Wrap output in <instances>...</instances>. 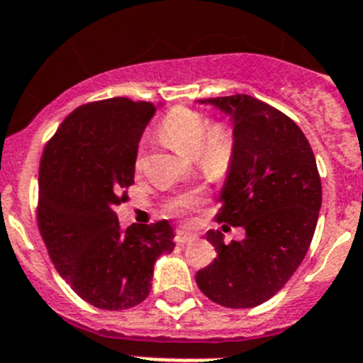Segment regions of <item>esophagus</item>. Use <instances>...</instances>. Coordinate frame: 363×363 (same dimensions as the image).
I'll use <instances>...</instances> for the list:
<instances>
[{
	"instance_id": "34e87169",
	"label": "esophagus",
	"mask_w": 363,
	"mask_h": 363,
	"mask_svg": "<svg viewBox=\"0 0 363 363\" xmlns=\"http://www.w3.org/2000/svg\"><path fill=\"white\" fill-rule=\"evenodd\" d=\"M199 236L195 235V233L188 231V229H177L175 231V243H179V245H184V243H189V242H195Z\"/></svg>"
}]
</instances>
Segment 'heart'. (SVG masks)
Listing matches in <instances>:
<instances>
[{"instance_id":"b5f03b06","label":"heart","mask_w":363,"mask_h":363,"mask_svg":"<svg viewBox=\"0 0 363 363\" xmlns=\"http://www.w3.org/2000/svg\"><path fill=\"white\" fill-rule=\"evenodd\" d=\"M159 132L166 143L186 155H193L199 170L211 181H220L231 170L236 154V135L225 121H211L204 113L175 107L161 121ZM135 170L143 166V145L135 154ZM206 201L202 189L181 191L168 201L172 213H189Z\"/></svg>"}]
</instances>
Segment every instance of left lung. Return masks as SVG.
<instances>
[{
	"label": "left lung",
	"mask_w": 363,
	"mask_h": 363,
	"mask_svg": "<svg viewBox=\"0 0 363 363\" xmlns=\"http://www.w3.org/2000/svg\"><path fill=\"white\" fill-rule=\"evenodd\" d=\"M233 113L236 154L216 220L245 229L225 245L208 231L216 258L197 272L201 292L225 308H252L283 289L310 249L323 202L313 150L299 125L250 94L206 98ZM228 228V225H223Z\"/></svg>",
	"instance_id": "1"
}]
</instances>
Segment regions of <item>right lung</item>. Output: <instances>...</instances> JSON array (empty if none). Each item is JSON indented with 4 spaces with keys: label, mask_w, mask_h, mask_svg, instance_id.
Wrapping results in <instances>:
<instances>
[{
    "label": "right lung",
    "mask_w": 363,
    "mask_h": 363,
    "mask_svg": "<svg viewBox=\"0 0 363 363\" xmlns=\"http://www.w3.org/2000/svg\"><path fill=\"white\" fill-rule=\"evenodd\" d=\"M155 111L152 101L125 96L84 104L64 118L40 155V238L74 294L100 310L143 303L155 259L175 247L166 220L123 231L116 216Z\"/></svg>",
    "instance_id": "obj_1"
}]
</instances>
